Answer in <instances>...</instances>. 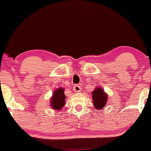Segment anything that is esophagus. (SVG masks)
<instances>
[{
  "label": "esophagus",
  "mask_w": 151,
  "mask_h": 151,
  "mask_svg": "<svg viewBox=\"0 0 151 151\" xmlns=\"http://www.w3.org/2000/svg\"><path fill=\"white\" fill-rule=\"evenodd\" d=\"M73 91H76V92H78V91H81V86H79V85H75V86H73Z\"/></svg>",
  "instance_id": "obj_1"
}]
</instances>
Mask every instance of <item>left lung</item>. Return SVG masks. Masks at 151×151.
I'll list each match as a JSON object with an SVG mask.
<instances>
[{
  "label": "left lung",
  "instance_id": "8db88e82",
  "mask_svg": "<svg viewBox=\"0 0 151 151\" xmlns=\"http://www.w3.org/2000/svg\"><path fill=\"white\" fill-rule=\"evenodd\" d=\"M91 94H92V100L94 102V108L98 110L104 108L108 100V94L104 91L103 88H96Z\"/></svg>",
  "mask_w": 151,
  "mask_h": 151
}]
</instances>
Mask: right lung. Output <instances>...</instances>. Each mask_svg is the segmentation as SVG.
Returning a JSON list of instances; mask_svg holds the SVG:
<instances>
[{
	"mask_svg": "<svg viewBox=\"0 0 151 151\" xmlns=\"http://www.w3.org/2000/svg\"><path fill=\"white\" fill-rule=\"evenodd\" d=\"M65 89L63 88H59L54 91L52 99H51L50 105L54 110H60L63 108L65 104V95L64 93Z\"/></svg>",
	"mask_w": 151,
	"mask_h": 151,
	"instance_id": "right-lung-1",
	"label": "right lung"
}]
</instances>
